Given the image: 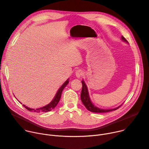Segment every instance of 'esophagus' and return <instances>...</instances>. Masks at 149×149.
<instances>
[{"label": "esophagus", "mask_w": 149, "mask_h": 149, "mask_svg": "<svg viewBox=\"0 0 149 149\" xmlns=\"http://www.w3.org/2000/svg\"><path fill=\"white\" fill-rule=\"evenodd\" d=\"M84 75V72L81 70H77L76 71V76L77 77H81Z\"/></svg>", "instance_id": "esophagus-1"}]
</instances>
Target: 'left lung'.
<instances>
[{
  "label": "left lung",
  "mask_w": 149,
  "mask_h": 149,
  "mask_svg": "<svg viewBox=\"0 0 149 149\" xmlns=\"http://www.w3.org/2000/svg\"><path fill=\"white\" fill-rule=\"evenodd\" d=\"M122 40H123L126 42H128V41L126 40V39L123 36H122ZM82 92H81V100H82V102L84 104V105L85 106V107L89 111H90L91 112H94V113H106V112H109V111H111L113 110H116L118 109L122 106V105H120L116 108L112 109H100V108L95 106L92 103V102H91V101L90 100L87 86L85 85L84 81H82Z\"/></svg>",
  "instance_id": "1"
}]
</instances>
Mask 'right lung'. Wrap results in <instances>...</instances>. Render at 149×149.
I'll use <instances>...</instances> for the list:
<instances>
[{
    "mask_svg": "<svg viewBox=\"0 0 149 149\" xmlns=\"http://www.w3.org/2000/svg\"><path fill=\"white\" fill-rule=\"evenodd\" d=\"M68 84V79L63 84V85L60 88L58 91H57V93H56L54 98L53 99V100L50 102L49 104H48L47 106H44L43 107H41V108H39V109H36L29 108V107H27L26 106H25L24 104H22V106H23L28 110H29L30 111H32V112L33 111H35V112L39 113V112H48V111H49L52 110V109H54L56 106V105L58 104V102L60 101V98H61V96L63 90L67 85ZM20 103H21V102H20Z\"/></svg>",
    "mask_w": 149,
    "mask_h": 149,
    "instance_id": "1",
    "label": "right lung"
}]
</instances>
